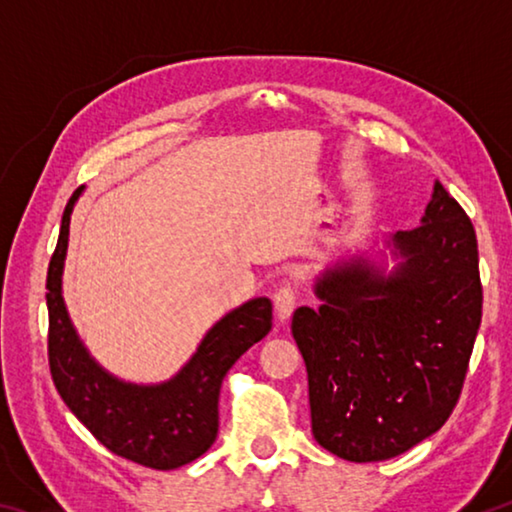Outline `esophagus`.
<instances>
[{
  "label": "esophagus",
  "instance_id": "1",
  "mask_svg": "<svg viewBox=\"0 0 512 512\" xmlns=\"http://www.w3.org/2000/svg\"><path fill=\"white\" fill-rule=\"evenodd\" d=\"M273 305L277 311V318L287 320L293 314V307H296V289H293L289 282L280 284L273 293Z\"/></svg>",
  "mask_w": 512,
  "mask_h": 512
}]
</instances>
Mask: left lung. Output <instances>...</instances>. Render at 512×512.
Segmentation results:
<instances>
[{
	"mask_svg": "<svg viewBox=\"0 0 512 512\" xmlns=\"http://www.w3.org/2000/svg\"><path fill=\"white\" fill-rule=\"evenodd\" d=\"M391 241L404 257L393 275L350 259L316 282L318 309L291 320L314 438L354 463L400 456L443 427L481 325L476 232L443 185L418 228Z\"/></svg>",
	"mask_w": 512,
	"mask_h": 512,
	"instance_id": "8db88e82",
	"label": "left lung"
}]
</instances>
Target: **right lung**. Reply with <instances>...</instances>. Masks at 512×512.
Listing matches in <instances>:
<instances>
[{
	"label": "right lung",
	"mask_w": 512,
	"mask_h": 512,
	"mask_svg": "<svg viewBox=\"0 0 512 512\" xmlns=\"http://www.w3.org/2000/svg\"><path fill=\"white\" fill-rule=\"evenodd\" d=\"M83 187L65 205L47 271L49 370L56 391L76 418L112 454L153 470H176L203 456L219 431V393L225 372L271 329L273 307L255 298L216 323L192 361L160 386H135L108 375L90 359L69 323L60 277L67 253L69 214Z\"/></svg>",
	"instance_id": "1"
}]
</instances>
